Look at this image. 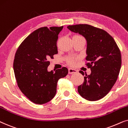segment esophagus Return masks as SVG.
<instances>
[{
  "mask_svg": "<svg viewBox=\"0 0 128 128\" xmlns=\"http://www.w3.org/2000/svg\"><path fill=\"white\" fill-rule=\"evenodd\" d=\"M77 72V71L76 70L71 68H68V74H74V73Z\"/></svg>",
  "mask_w": 128,
  "mask_h": 128,
  "instance_id": "1",
  "label": "esophagus"
}]
</instances>
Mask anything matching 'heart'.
Masks as SVG:
<instances>
[{"instance_id":"1","label":"heart","mask_w":128,"mask_h":128,"mask_svg":"<svg viewBox=\"0 0 128 128\" xmlns=\"http://www.w3.org/2000/svg\"><path fill=\"white\" fill-rule=\"evenodd\" d=\"M80 36L76 35V36ZM67 63L68 64H70V65L73 66L75 63V59L74 58H72V57L70 58L67 60Z\"/></svg>"}]
</instances>
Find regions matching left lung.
Wrapping results in <instances>:
<instances>
[{
    "label": "left lung",
    "instance_id": "8db88e82",
    "mask_svg": "<svg viewBox=\"0 0 128 128\" xmlns=\"http://www.w3.org/2000/svg\"><path fill=\"white\" fill-rule=\"evenodd\" d=\"M70 30L83 36L86 40L90 75L86 74L82 84L78 86L80 95L94 101L108 94L116 81L121 67V54L115 41L106 31L89 24L68 26ZM82 76L84 72L80 71Z\"/></svg>",
    "mask_w": 128,
    "mask_h": 128
}]
</instances>
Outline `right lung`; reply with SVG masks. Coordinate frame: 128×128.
Masks as SVG:
<instances>
[{"mask_svg": "<svg viewBox=\"0 0 128 128\" xmlns=\"http://www.w3.org/2000/svg\"><path fill=\"white\" fill-rule=\"evenodd\" d=\"M63 28L43 27L28 35L18 47L13 69L18 86L33 103L44 104L56 95L59 79L67 76L66 67L47 71L49 60L58 53V35Z\"/></svg>", "mask_w": 128, "mask_h": 128, "instance_id": "1", "label": "right lung"}]
</instances>
